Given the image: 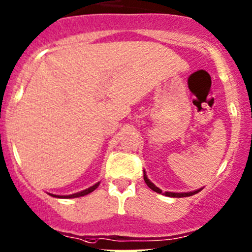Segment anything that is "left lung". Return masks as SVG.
Returning <instances> with one entry per match:
<instances>
[{
    "mask_svg": "<svg viewBox=\"0 0 252 252\" xmlns=\"http://www.w3.org/2000/svg\"><path fill=\"white\" fill-rule=\"evenodd\" d=\"M143 178H145L146 184H147L148 187L151 188L152 190H153V191L159 192V193L162 192L161 190L159 189V188H157L156 185H154L153 183H152L151 181H149V179L147 178V176H146V173H145V175H143ZM198 191H201V189H200V190H196V191H191V192H168V191H166V192L164 193V195H165V196H170V197H187V196L195 195V193H197Z\"/></svg>",
    "mask_w": 252,
    "mask_h": 252,
    "instance_id": "1",
    "label": "left lung"
}]
</instances>
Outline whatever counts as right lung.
Masks as SVG:
<instances>
[{"label":"right lung","instance_id":"1","mask_svg":"<svg viewBox=\"0 0 252 252\" xmlns=\"http://www.w3.org/2000/svg\"><path fill=\"white\" fill-rule=\"evenodd\" d=\"M98 185H99V183H96V184H94L93 185V187H91V188H88V189H86V190H84V191H81V192H76V193H73V195H68V196H56V195H51V196H55V197H61V198H74V197H80V196H85V195H87V193H90V192H92V191H94V190L96 189V188H98Z\"/></svg>","mask_w":252,"mask_h":252}]
</instances>
